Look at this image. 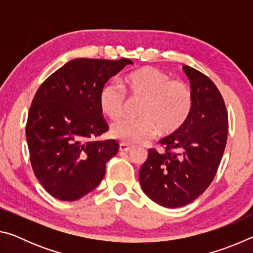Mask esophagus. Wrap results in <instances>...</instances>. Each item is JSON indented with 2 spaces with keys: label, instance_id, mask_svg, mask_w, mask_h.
Wrapping results in <instances>:
<instances>
[{
  "label": "esophagus",
  "instance_id": "esophagus-1",
  "mask_svg": "<svg viewBox=\"0 0 253 253\" xmlns=\"http://www.w3.org/2000/svg\"><path fill=\"white\" fill-rule=\"evenodd\" d=\"M131 149V145L127 143H121L119 144V151L121 152H129Z\"/></svg>",
  "mask_w": 253,
  "mask_h": 253
}]
</instances>
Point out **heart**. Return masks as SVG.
<instances>
[{"instance_id":"heart-1","label":"heart","mask_w":253,"mask_h":253,"mask_svg":"<svg viewBox=\"0 0 253 253\" xmlns=\"http://www.w3.org/2000/svg\"><path fill=\"white\" fill-rule=\"evenodd\" d=\"M125 92L140 98L137 116L114 123L110 135L124 143L144 142L158 134L173 135L181 129L193 109V92L190 85L170 79L154 67L132 70L122 80ZM125 93L119 85L108 83L102 85L98 95L101 113L110 119L122 116Z\"/></svg>"}]
</instances>
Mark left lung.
<instances>
[{"label": "left lung", "mask_w": 253, "mask_h": 253, "mask_svg": "<svg viewBox=\"0 0 253 253\" xmlns=\"http://www.w3.org/2000/svg\"><path fill=\"white\" fill-rule=\"evenodd\" d=\"M193 92V109L181 129L149 149L139 169L142 190L165 208L193 202L215 176L228 138V113L219 89L202 72L184 66Z\"/></svg>", "instance_id": "1"}]
</instances>
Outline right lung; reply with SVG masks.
<instances>
[{"instance_id":"1","label":"right lung","mask_w":253,"mask_h":253,"mask_svg":"<svg viewBox=\"0 0 253 253\" xmlns=\"http://www.w3.org/2000/svg\"><path fill=\"white\" fill-rule=\"evenodd\" d=\"M127 65H132L131 60L75 59L38 89L25 136L33 172L53 198L77 201L104 178L106 163L119 145L114 139H95L108 130L98 95Z\"/></svg>"}]
</instances>
